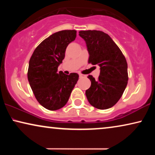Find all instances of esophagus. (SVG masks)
<instances>
[{
  "mask_svg": "<svg viewBox=\"0 0 155 155\" xmlns=\"http://www.w3.org/2000/svg\"><path fill=\"white\" fill-rule=\"evenodd\" d=\"M79 77H80V78H85V77H86V75H82V74H80V75H79Z\"/></svg>",
  "mask_w": 155,
  "mask_h": 155,
  "instance_id": "1",
  "label": "esophagus"
}]
</instances>
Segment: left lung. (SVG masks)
<instances>
[{"instance_id":"1","label":"left lung","mask_w":155,"mask_h":155,"mask_svg":"<svg viewBox=\"0 0 155 155\" xmlns=\"http://www.w3.org/2000/svg\"><path fill=\"white\" fill-rule=\"evenodd\" d=\"M85 41L89 63L100 67L99 78H87L91 86L85 94L90 104L99 109H109L121 97L128 84V64L126 58L111 37L101 31H80Z\"/></svg>"}]
</instances>
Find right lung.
Listing matches in <instances>:
<instances>
[{
	"mask_svg": "<svg viewBox=\"0 0 155 155\" xmlns=\"http://www.w3.org/2000/svg\"><path fill=\"white\" fill-rule=\"evenodd\" d=\"M75 30L53 34L35 48L29 62L27 78L34 94L42 107L51 111L66 104L79 75L58 72L67 46L76 37Z\"/></svg>",
	"mask_w": 155,
	"mask_h": 155,
	"instance_id": "obj_1",
	"label": "right lung"
}]
</instances>
